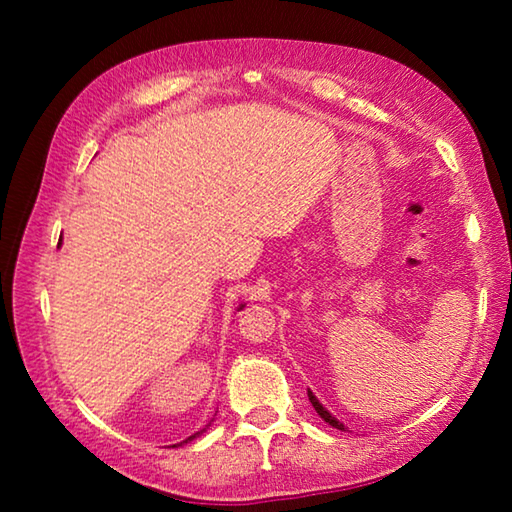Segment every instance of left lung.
Returning a JSON list of instances; mask_svg holds the SVG:
<instances>
[{
    "instance_id": "left-lung-1",
    "label": "left lung",
    "mask_w": 512,
    "mask_h": 512,
    "mask_svg": "<svg viewBox=\"0 0 512 512\" xmlns=\"http://www.w3.org/2000/svg\"><path fill=\"white\" fill-rule=\"evenodd\" d=\"M309 402H311V404H314V409H316V413H318V415H320V418H323V420H325L327 424H332V427H336V429H341V431H345V427H343V424H341L339 420H336V418H334V415H332V413H329V411L325 409V406H323V404H320V402L316 400V395H314V393H311V391H309Z\"/></svg>"
}]
</instances>
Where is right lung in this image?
<instances>
[{"label": "right lung", "mask_w": 512, "mask_h": 512, "mask_svg": "<svg viewBox=\"0 0 512 512\" xmlns=\"http://www.w3.org/2000/svg\"><path fill=\"white\" fill-rule=\"evenodd\" d=\"M241 307H244V305H241ZM203 431H205V429H203ZM203 431H196V433H194V436H189V438H185V440H183V443H189V440H194V438H198V436H201V433H203ZM183 443H178V445H183ZM173 447H176V445H173Z\"/></svg>", "instance_id": "add662e5"}]
</instances>
